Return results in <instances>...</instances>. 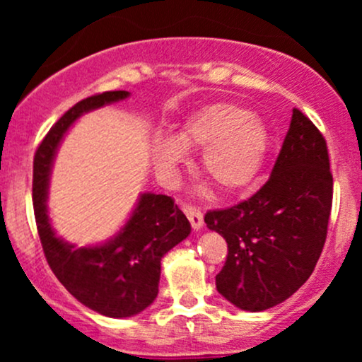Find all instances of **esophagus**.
I'll return each mask as SVG.
<instances>
[{
	"label": "esophagus",
	"instance_id": "1",
	"mask_svg": "<svg viewBox=\"0 0 362 362\" xmlns=\"http://www.w3.org/2000/svg\"><path fill=\"white\" fill-rule=\"evenodd\" d=\"M182 209H184V213H185L187 218H189V221H190V224H192L194 230L195 231L201 230L202 224H204V216H202L201 209H199V207H195V206H189V204H184Z\"/></svg>",
	"mask_w": 362,
	"mask_h": 362
}]
</instances>
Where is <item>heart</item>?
<instances>
[{"mask_svg":"<svg viewBox=\"0 0 362 362\" xmlns=\"http://www.w3.org/2000/svg\"><path fill=\"white\" fill-rule=\"evenodd\" d=\"M267 129L257 115L231 103H211L187 117L170 143L153 146V161L167 173L180 163L182 149L202 148V170L219 192L235 194L255 180L267 153Z\"/></svg>","mask_w":362,"mask_h":362,"instance_id":"b5f03b06","label":"heart"}]
</instances>
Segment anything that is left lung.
<instances>
[{
    "label": "left lung",
    "instance_id": "1",
    "mask_svg": "<svg viewBox=\"0 0 362 362\" xmlns=\"http://www.w3.org/2000/svg\"><path fill=\"white\" fill-rule=\"evenodd\" d=\"M332 195L327 141L293 109L271 178L247 201L204 216L228 243L219 293L245 311L269 310L296 293L325 245Z\"/></svg>",
    "mask_w": 362,
    "mask_h": 362
}]
</instances>
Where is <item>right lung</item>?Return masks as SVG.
Returning a JSON list of instances; mask_svg holds the SVG:
<instances>
[{
	"mask_svg": "<svg viewBox=\"0 0 362 362\" xmlns=\"http://www.w3.org/2000/svg\"><path fill=\"white\" fill-rule=\"evenodd\" d=\"M129 91H103L78 102L45 134L34 156V213L49 267L81 305L110 318L146 310L158 296L161 259L190 235V223L172 197L141 194L129 221L114 238L95 247H74L54 233L47 216L52 160L62 136L86 112L124 100Z\"/></svg>",
	"mask_w": 362,
	"mask_h": 362,
	"instance_id": "right-lung-1",
	"label": "right lung"
}]
</instances>
